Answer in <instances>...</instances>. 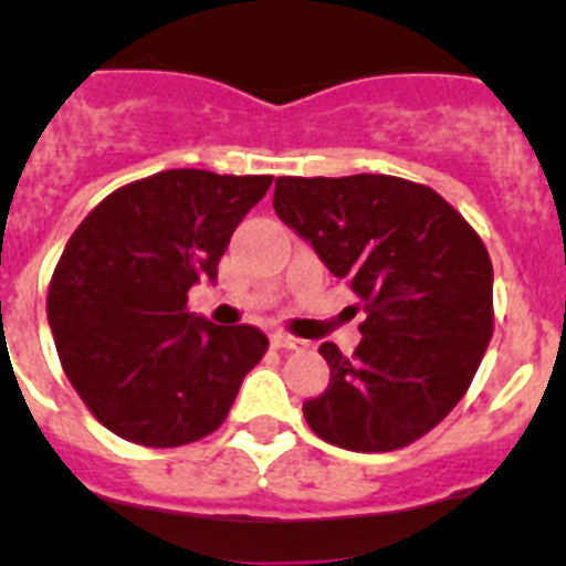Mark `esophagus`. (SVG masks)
Instances as JSON below:
<instances>
[{
  "mask_svg": "<svg viewBox=\"0 0 566 566\" xmlns=\"http://www.w3.org/2000/svg\"><path fill=\"white\" fill-rule=\"evenodd\" d=\"M272 345L274 348H280V352H303L306 348V339H300V337H292V334H272Z\"/></svg>",
  "mask_w": 566,
  "mask_h": 566,
  "instance_id": "1",
  "label": "esophagus"
}]
</instances>
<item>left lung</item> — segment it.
Returning a JSON list of instances; mask_svg holds the SVG:
<instances>
[{
	"mask_svg": "<svg viewBox=\"0 0 566 566\" xmlns=\"http://www.w3.org/2000/svg\"><path fill=\"white\" fill-rule=\"evenodd\" d=\"M274 212L363 303L359 345H319L328 388L303 405L319 439L385 453L433 431L493 337V263L476 229L394 175L277 178Z\"/></svg>",
	"mask_w": 566,
	"mask_h": 566,
	"instance_id": "left-lung-1",
	"label": "left lung"
}]
</instances>
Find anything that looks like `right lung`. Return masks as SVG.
I'll return each instance as SVG.
<instances>
[{"label": "right lung", "instance_id": "add662e5", "mask_svg": "<svg viewBox=\"0 0 566 566\" xmlns=\"http://www.w3.org/2000/svg\"><path fill=\"white\" fill-rule=\"evenodd\" d=\"M269 187L272 175L164 169L107 195L67 240L48 319L70 385L115 437L178 448L223 424L269 339L195 317L187 292L218 277Z\"/></svg>", "mask_w": 566, "mask_h": 566}]
</instances>
